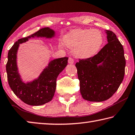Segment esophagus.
<instances>
[{
  "mask_svg": "<svg viewBox=\"0 0 135 135\" xmlns=\"http://www.w3.org/2000/svg\"><path fill=\"white\" fill-rule=\"evenodd\" d=\"M68 62V63H69V64H72L74 63V60H73L72 58H69Z\"/></svg>",
  "mask_w": 135,
  "mask_h": 135,
  "instance_id": "34e87169",
  "label": "esophagus"
}]
</instances>
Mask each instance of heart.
<instances>
[{"label":"heart","mask_w":135,"mask_h":135,"mask_svg":"<svg viewBox=\"0 0 135 135\" xmlns=\"http://www.w3.org/2000/svg\"><path fill=\"white\" fill-rule=\"evenodd\" d=\"M63 42L73 49L76 57L89 58L99 52L103 43V36L97 29H75L64 36ZM59 46L63 48V44L60 43Z\"/></svg>","instance_id":"1"}]
</instances>
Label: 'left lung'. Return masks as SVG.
Returning a JSON list of instances; mask_svg holds the SVG:
<instances>
[{
    "mask_svg": "<svg viewBox=\"0 0 135 135\" xmlns=\"http://www.w3.org/2000/svg\"><path fill=\"white\" fill-rule=\"evenodd\" d=\"M107 43L94 57L75 64L80 90L87 101L100 102L111 97L123 80L126 60L116 34L106 30Z\"/></svg>",
    "mask_w": 135,
    "mask_h": 135,
    "instance_id": "obj_1",
    "label": "left lung"
}]
</instances>
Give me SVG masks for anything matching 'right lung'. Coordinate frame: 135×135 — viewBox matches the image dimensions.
Returning <instances> with one entry per match:
<instances>
[{
	"instance_id": "add662e5",
	"label": "right lung",
	"mask_w": 135,
	"mask_h": 135,
	"mask_svg": "<svg viewBox=\"0 0 135 135\" xmlns=\"http://www.w3.org/2000/svg\"><path fill=\"white\" fill-rule=\"evenodd\" d=\"M55 32L50 28H44L32 35L19 39L10 49L6 64V72L10 87L17 97L25 103L31 106H40L51 101L56 89L57 78L68 63V57L51 61L38 78L32 81L24 83L19 75L17 66V52L19 44L26 42L31 37L51 38Z\"/></svg>"
}]
</instances>
